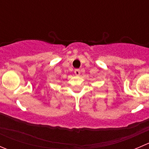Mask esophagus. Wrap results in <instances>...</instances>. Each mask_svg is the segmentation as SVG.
<instances>
[{"instance_id":"obj_1","label":"esophagus","mask_w":149,"mask_h":149,"mask_svg":"<svg viewBox=\"0 0 149 149\" xmlns=\"http://www.w3.org/2000/svg\"><path fill=\"white\" fill-rule=\"evenodd\" d=\"M80 70H79V69H76V70H74V73H75V75H76V76H79V75H80Z\"/></svg>"}]
</instances>
